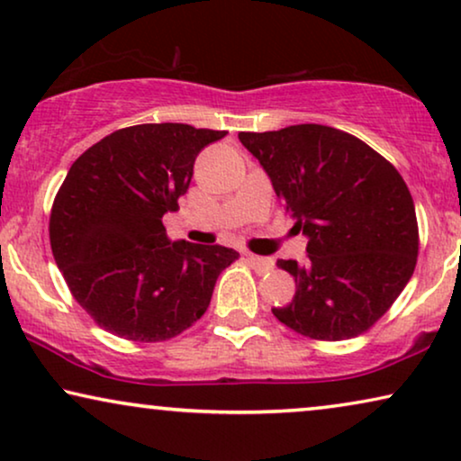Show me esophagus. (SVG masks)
Returning a JSON list of instances; mask_svg holds the SVG:
<instances>
[{"label":"esophagus","mask_w":461,"mask_h":461,"mask_svg":"<svg viewBox=\"0 0 461 461\" xmlns=\"http://www.w3.org/2000/svg\"><path fill=\"white\" fill-rule=\"evenodd\" d=\"M245 260H248V264H251L258 273H270V270L275 268V262L270 260V258H262V256H256V254H245Z\"/></svg>","instance_id":"1"}]
</instances>
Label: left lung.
<instances>
[{
    "label": "left lung",
    "mask_w": 461,
    "mask_h": 461,
    "mask_svg": "<svg viewBox=\"0 0 461 461\" xmlns=\"http://www.w3.org/2000/svg\"><path fill=\"white\" fill-rule=\"evenodd\" d=\"M239 140L308 237L304 264L276 260L295 279V295L273 308L275 317L330 342L369 330L399 298L418 260V220L405 180L363 140L330 125L241 131Z\"/></svg>",
    "instance_id": "left-lung-1"
}]
</instances>
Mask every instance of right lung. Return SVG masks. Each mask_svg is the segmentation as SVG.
<instances>
[{
  "label": "right lung",
  "mask_w": 461,
  "mask_h": 461,
  "mask_svg": "<svg viewBox=\"0 0 461 461\" xmlns=\"http://www.w3.org/2000/svg\"><path fill=\"white\" fill-rule=\"evenodd\" d=\"M229 131L142 123L109 134L73 163L52 205L54 260L81 308L134 342L178 336L210 306L224 245L167 237L197 155Z\"/></svg>",
  "instance_id": "1"
}]
</instances>
